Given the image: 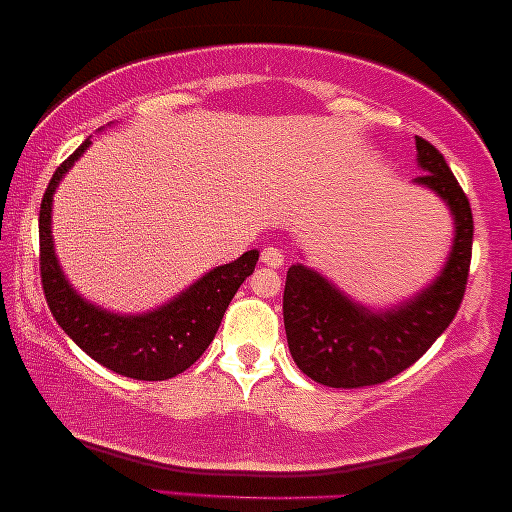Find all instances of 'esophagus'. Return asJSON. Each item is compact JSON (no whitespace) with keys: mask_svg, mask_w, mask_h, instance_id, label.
Returning a JSON list of instances; mask_svg holds the SVG:
<instances>
[{"mask_svg":"<svg viewBox=\"0 0 512 512\" xmlns=\"http://www.w3.org/2000/svg\"><path fill=\"white\" fill-rule=\"evenodd\" d=\"M261 263L268 268H282L284 265V251L279 247H265L261 251Z\"/></svg>","mask_w":512,"mask_h":512,"instance_id":"obj_1","label":"esophagus"}]
</instances>
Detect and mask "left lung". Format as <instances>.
Returning a JSON list of instances; mask_svg holds the SVG:
<instances>
[{"mask_svg":"<svg viewBox=\"0 0 512 512\" xmlns=\"http://www.w3.org/2000/svg\"><path fill=\"white\" fill-rule=\"evenodd\" d=\"M415 184L431 188L454 216V242L433 284L391 310L354 303L303 263L291 265L284 286V328L296 366L335 389L382 384L422 359L452 324L464 300L473 249V214L466 193L436 146L417 137Z\"/></svg>","mask_w":512,"mask_h":512,"instance_id":"obj_1","label":"left lung"}]
</instances>
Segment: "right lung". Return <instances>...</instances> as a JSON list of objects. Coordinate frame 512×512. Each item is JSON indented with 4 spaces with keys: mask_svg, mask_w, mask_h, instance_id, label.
<instances>
[{
    "mask_svg": "<svg viewBox=\"0 0 512 512\" xmlns=\"http://www.w3.org/2000/svg\"><path fill=\"white\" fill-rule=\"evenodd\" d=\"M88 146L90 139L55 170L41 200L39 265L46 303L62 331L104 368L132 380H170L191 368L212 345L230 300L256 268L258 251L251 249L237 261L209 270L170 303L144 314L107 312L83 300L55 256L51 212L55 188Z\"/></svg>",
    "mask_w": 512,
    "mask_h": 512,
    "instance_id": "right-lung-1",
    "label": "right lung"
}]
</instances>
